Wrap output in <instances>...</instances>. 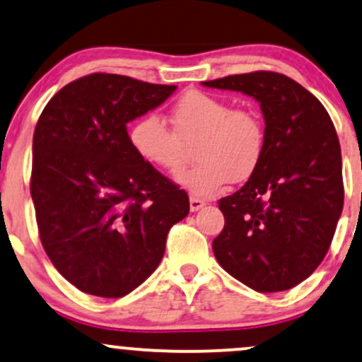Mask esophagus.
Listing matches in <instances>:
<instances>
[{
    "instance_id": "34e87169",
    "label": "esophagus",
    "mask_w": 362,
    "mask_h": 362,
    "mask_svg": "<svg viewBox=\"0 0 362 362\" xmlns=\"http://www.w3.org/2000/svg\"><path fill=\"white\" fill-rule=\"evenodd\" d=\"M203 206H205V202L200 200V198H189V210L192 212H198Z\"/></svg>"
}]
</instances>
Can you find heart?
Wrapping results in <instances>:
<instances>
[{"label":"heart","instance_id":"b5f03b06","mask_svg":"<svg viewBox=\"0 0 362 362\" xmlns=\"http://www.w3.org/2000/svg\"><path fill=\"white\" fill-rule=\"evenodd\" d=\"M173 129L157 115H145L129 129V144L141 160L165 173L185 164V145L194 144L200 160L176 177L181 188L210 197L229 181L253 176L265 152V127L257 112L233 109L221 97L188 92L174 104Z\"/></svg>","mask_w":362,"mask_h":362}]
</instances>
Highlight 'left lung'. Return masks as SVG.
Returning <instances> with one entry per match:
<instances>
[{
	"instance_id": "1",
	"label": "left lung",
	"mask_w": 362,
	"mask_h": 362,
	"mask_svg": "<svg viewBox=\"0 0 362 362\" xmlns=\"http://www.w3.org/2000/svg\"><path fill=\"white\" fill-rule=\"evenodd\" d=\"M246 93L265 119V152L239 192L221 198L218 265L258 292L287 291L322 263L344 206L342 153L323 104L274 71L202 82Z\"/></svg>"
}]
</instances>
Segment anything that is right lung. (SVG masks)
<instances>
[{
  "label": "right lung",
  "instance_id": "right-lung-1",
  "mask_svg": "<svg viewBox=\"0 0 362 362\" xmlns=\"http://www.w3.org/2000/svg\"><path fill=\"white\" fill-rule=\"evenodd\" d=\"M176 88L92 73L61 88L39 117L30 177L39 235L82 292L123 298L136 289L189 212L185 189L136 156L127 129Z\"/></svg>",
  "mask_w": 362,
  "mask_h": 362
}]
</instances>
